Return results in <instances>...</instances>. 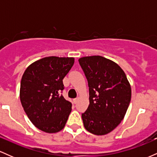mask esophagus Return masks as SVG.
<instances>
[{
    "mask_svg": "<svg viewBox=\"0 0 157 157\" xmlns=\"http://www.w3.org/2000/svg\"><path fill=\"white\" fill-rule=\"evenodd\" d=\"M73 102H74V103H75V104H77V102H78V98L74 99V100H73Z\"/></svg>",
    "mask_w": 157,
    "mask_h": 157,
    "instance_id": "esophagus-1",
    "label": "esophagus"
}]
</instances>
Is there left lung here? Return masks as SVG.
<instances>
[{
	"label": "left lung",
	"mask_w": 157,
	"mask_h": 157,
	"mask_svg": "<svg viewBox=\"0 0 157 157\" xmlns=\"http://www.w3.org/2000/svg\"><path fill=\"white\" fill-rule=\"evenodd\" d=\"M78 61L89 88V105L82 113L85 128L95 135L109 134L125 117L131 98L130 84L112 60L89 56Z\"/></svg>",
	"instance_id": "left-lung-1"
}]
</instances>
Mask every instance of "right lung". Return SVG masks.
<instances>
[{
	"label": "right lung",
	"instance_id": "right-lung-1",
	"mask_svg": "<svg viewBox=\"0 0 157 157\" xmlns=\"http://www.w3.org/2000/svg\"><path fill=\"white\" fill-rule=\"evenodd\" d=\"M75 63L73 57H46L26 68L21 82L20 98L34 125L46 133L62 130L71 111L63 97V80Z\"/></svg>",
	"mask_w": 157,
	"mask_h": 157
}]
</instances>
